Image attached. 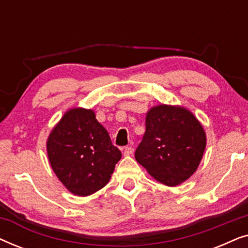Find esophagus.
Here are the masks:
<instances>
[{
  "mask_svg": "<svg viewBox=\"0 0 248 248\" xmlns=\"http://www.w3.org/2000/svg\"><path fill=\"white\" fill-rule=\"evenodd\" d=\"M133 151H134V149L132 147H125L123 150V154H124V155H130L133 154Z\"/></svg>",
  "mask_w": 248,
  "mask_h": 248,
  "instance_id": "34e87169",
  "label": "esophagus"
}]
</instances>
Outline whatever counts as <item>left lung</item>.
Here are the masks:
<instances>
[{
  "label": "left lung",
  "mask_w": 248,
  "mask_h": 248,
  "mask_svg": "<svg viewBox=\"0 0 248 248\" xmlns=\"http://www.w3.org/2000/svg\"><path fill=\"white\" fill-rule=\"evenodd\" d=\"M205 144V132L191 111L160 105L148 111L135 159L158 182L176 186L194 174Z\"/></svg>",
  "instance_id": "8db88e82"
}]
</instances>
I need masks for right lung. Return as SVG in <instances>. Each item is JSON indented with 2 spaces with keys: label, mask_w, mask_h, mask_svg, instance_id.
Instances as JSON below:
<instances>
[{
  "label": "right lung",
  "mask_w": 248,
  "mask_h": 248,
  "mask_svg": "<svg viewBox=\"0 0 248 248\" xmlns=\"http://www.w3.org/2000/svg\"><path fill=\"white\" fill-rule=\"evenodd\" d=\"M47 154L60 181L80 196L103 188L122 157L93 111L83 108L64 114L49 134Z\"/></svg>",
  "instance_id": "add662e5"
}]
</instances>
